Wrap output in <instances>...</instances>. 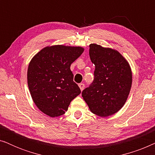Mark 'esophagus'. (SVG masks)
I'll list each match as a JSON object with an SVG mask.
<instances>
[{
	"mask_svg": "<svg viewBox=\"0 0 155 155\" xmlns=\"http://www.w3.org/2000/svg\"><path fill=\"white\" fill-rule=\"evenodd\" d=\"M79 87H80V90H81V91H82L84 90V84H83V83H80V84H79Z\"/></svg>",
	"mask_w": 155,
	"mask_h": 155,
	"instance_id": "esophagus-1",
	"label": "esophagus"
}]
</instances>
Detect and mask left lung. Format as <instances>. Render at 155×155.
I'll use <instances>...</instances> for the list:
<instances>
[{
	"label": "left lung",
	"instance_id": "1",
	"mask_svg": "<svg viewBox=\"0 0 155 155\" xmlns=\"http://www.w3.org/2000/svg\"><path fill=\"white\" fill-rule=\"evenodd\" d=\"M89 54L95 65L94 78L82 97L93 114L101 117L113 115L124 107L130 93V65L118 51L96 44H90Z\"/></svg>",
	"mask_w": 155,
	"mask_h": 155
}]
</instances>
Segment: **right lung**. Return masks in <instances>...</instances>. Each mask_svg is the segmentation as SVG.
<instances>
[{"label": "right lung", "instance_id": "add662e5", "mask_svg": "<svg viewBox=\"0 0 155 155\" xmlns=\"http://www.w3.org/2000/svg\"><path fill=\"white\" fill-rule=\"evenodd\" d=\"M83 51L80 46H47L29 63L27 83L31 98L38 109L50 117L64 114L81 92L70 68Z\"/></svg>", "mask_w": 155, "mask_h": 155}]
</instances>
